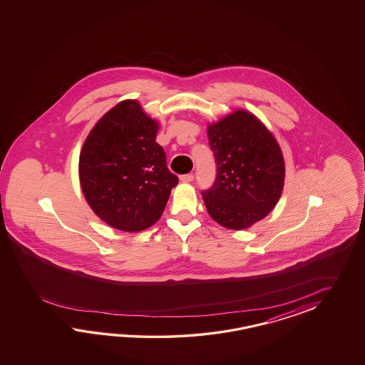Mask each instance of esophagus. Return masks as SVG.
Instances as JSON below:
<instances>
[{
	"label": "esophagus",
	"instance_id": "34e87169",
	"mask_svg": "<svg viewBox=\"0 0 365 365\" xmlns=\"http://www.w3.org/2000/svg\"><path fill=\"white\" fill-rule=\"evenodd\" d=\"M180 180L182 181V182H192L194 180L193 173H187V175H181L180 176Z\"/></svg>",
	"mask_w": 365,
	"mask_h": 365
}]
</instances>
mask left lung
<instances>
[{
  "instance_id": "left-lung-1",
  "label": "left lung",
  "mask_w": 365,
  "mask_h": 365,
  "mask_svg": "<svg viewBox=\"0 0 365 365\" xmlns=\"http://www.w3.org/2000/svg\"><path fill=\"white\" fill-rule=\"evenodd\" d=\"M217 173L202 193L210 217L228 230H245L270 214L284 185V159L272 132L253 113L233 110L207 125Z\"/></svg>"
}]
</instances>
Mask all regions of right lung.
Returning <instances> with one entry per match:
<instances>
[{
  "label": "right lung",
  "instance_id": "add662e5",
  "mask_svg": "<svg viewBox=\"0 0 365 365\" xmlns=\"http://www.w3.org/2000/svg\"><path fill=\"white\" fill-rule=\"evenodd\" d=\"M159 123L137 101H120L87 135L79 155L86 201L107 225L140 232L163 214L179 179L156 143Z\"/></svg>",
  "mask_w": 365,
  "mask_h": 365
}]
</instances>
